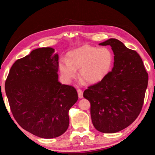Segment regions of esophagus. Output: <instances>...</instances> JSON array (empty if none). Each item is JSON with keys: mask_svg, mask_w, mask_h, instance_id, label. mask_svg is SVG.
Instances as JSON below:
<instances>
[{"mask_svg": "<svg viewBox=\"0 0 155 155\" xmlns=\"http://www.w3.org/2000/svg\"><path fill=\"white\" fill-rule=\"evenodd\" d=\"M78 92V97L79 98H82L83 96V91L82 90H81V89H78V90L77 91Z\"/></svg>", "mask_w": 155, "mask_h": 155, "instance_id": "1", "label": "esophagus"}]
</instances>
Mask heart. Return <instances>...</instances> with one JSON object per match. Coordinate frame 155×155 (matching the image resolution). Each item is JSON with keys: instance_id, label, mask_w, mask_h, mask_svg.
<instances>
[{"instance_id": "obj_1", "label": "heart", "mask_w": 155, "mask_h": 155, "mask_svg": "<svg viewBox=\"0 0 155 155\" xmlns=\"http://www.w3.org/2000/svg\"><path fill=\"white\" fill-rule=\"evenodd\" d=\"M113 62V55L109 49L98 48L84 45L68 53V59H61L59 62V70L63 80L71 82L77 76L88 83L101 81L109 72Z\"/></svg>"}]
</instances>
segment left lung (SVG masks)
Returning <instances> with one entry per match:
<instances>
[{
  "label": "left lung",
  "instance_id": "8db88e82",
  "mask_svg": "<svg viewBox=\"0 0 155 155\" xmlns=\"http://www.w3.org/2000/svg\"><path fill=\"white\" fill-rule=\"evenodd\" d=\"M110 45L114 53L111 72L88 87L83 97L91 103L94 127L100 132L115 133L137 119L143 104L148 74L137 51L111 38L99 44Z\"/></svg>",
  "mask_w": 155,
  "mask_h": 155
}]
</instances>
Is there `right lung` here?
Masks as SVG:
<instances>
[{"mask_svg": "<svg viewBox=\"0 0 155 155\" xmlns=\"http://www.w3.org/2000/svg\"><path fill=\"white\" fill-rule=\"evenodd\" d=\"M54 51L37 48L17 60L5 83L14 118L42 138L58 137L67 130L69 110L78 100L76 89L58 81L59 55Z\"/></svg>", "mask_w": 155, "mask_h": 155, "instance_id": "obj_1", "label": "right lung"}]
</instances>
